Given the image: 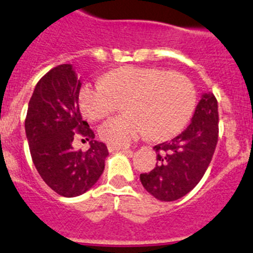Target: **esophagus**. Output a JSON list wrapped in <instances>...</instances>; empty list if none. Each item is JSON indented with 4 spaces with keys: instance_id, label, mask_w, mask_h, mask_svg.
<instances>
[{
    "instance_id": "obj_1",
    "label": "esophagus",
    "mask_w": 253,
    "mask_h": 253,
    "mask_svg": "<svg viewBox=\"0 0 253 253\" xmlns=\"http://www.w3.org/2000/svg\"><path fill=\"white\" fill-rule=\"evenodd\" d=\"M127 150H128L127 147H120V146L108 145V151H110V152H113V151H117V152H119V151H127Z\"/></svg>"
}]
</instances>
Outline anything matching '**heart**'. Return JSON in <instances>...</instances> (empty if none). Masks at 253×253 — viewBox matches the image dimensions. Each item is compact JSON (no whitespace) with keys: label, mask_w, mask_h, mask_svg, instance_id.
<instances>
[{"label":"heart","mask_w":253,"mask_h":253,"mask_svg":"<svg viewBox=\"0 0 253 253\" xmlns=\"http://www.w3.org/2000/svg\"><path fill=\"white\" fill-rule=\"evenodd\" d=\"M80 107L91 121L105 119L117 102L125 112L101 125L100 137L126 147L143 134L157 141L180 133L195 111L197 92L188 77L156 67L125 66L105 75L102 82L86 84L80 91Z\"/></svg>","instance_id":"b5f03b06"}]
</instances>
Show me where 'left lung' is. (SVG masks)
I'll list each match as a JSON object with an SVG mask.
<instances>
[{
  "label": "left lung",
  "mask_w": 253,
  "mask_h": 253,
  "mask_svg": "<svg viewBox=\"0 0 253 253\" xmlns=\"http://www.w3.org/2000/svg\"><path fill=\"white\" fill-rule=\"evenodd\" d=\"M218 106L213 93L202 94L187 128L169 142L155 146L156 167L141 173L147 192L160 201H176L204 177L218 140Z\"/></svg>",
  "instance_id": "8db88e82"
}]
</instances>
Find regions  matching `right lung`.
I'll list each match as a JSON object with an SVG mask.
<instances>
[{
	"label": "right lung",
	"instance_id": "obj_1",
	"mask_svg": "<svg viewBox=\"0 0 253 253\" xmlns=\"http://www.w3.org/2000/svg\"><path fill=\"white\" fill-rule=\"evenodd\" d=\"M81 80L72 65L52 68L37 82L28 102L26 137L35 167L48 187L63 197H76L97 182L108 150L94 140L79 106ZM77 134L90 141L86 153L73 150Z\"/></svg>",
	"mask_w": 253,
	"mask_h": 253
}]
</instances>
